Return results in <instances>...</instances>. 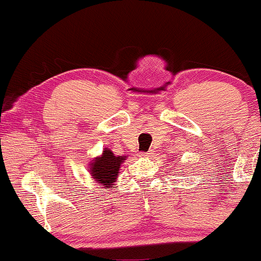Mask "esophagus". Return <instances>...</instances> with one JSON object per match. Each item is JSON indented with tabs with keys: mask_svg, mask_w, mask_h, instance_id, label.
Returning <instances> with one entry per match:
<instances>
[{
	"mask_svg": "<svg viewBox=\"0 0 261 261\" xmlns=\"http://www.w3.org/2000/svg\"><path fill=\"white\" fill-rule=\"evenodd\" d=\"M152 154V152H141V157H149Z\"/></svg>",
	"mask_w": 261,
	"mask_h": 261,
	"instance_id": "esophagus-1",
	"label": "esophagus"
}]
</instances>
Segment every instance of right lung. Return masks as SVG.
I'll list each match as a JSON object with an SVG mask.
<instances>
[{
	"instance_id": "right-lung-1",
	"label": "right lung",
	"mask_w": 261,
	"mask_h": 261,
	"mask_svg": "<svg viewBox=\"0 0 261 261\" xmlns=\"http://www.w3.org/2000/svg\"><path fill=\"white\" fill-rule=\"evenodd\" d=\"M125 155H114L109 148L103 151V154L99 158H95L91 164V174L98 182L103 184L104 188H112L113 182L115 181L116 176L119 175V168L121 163L125 161Z\"/></svg>"
}]
</instances>
